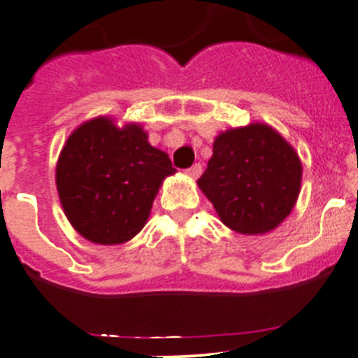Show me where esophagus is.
I'll return each instance as SVG.
<instances>
[{
	"mask_svg": "<svg viewBox=\"0 0 358 358\" xmlns=\"http://www.w3.org/2000/svg\"><path fill=\"white\" fill-rule=\"evenodd\" d=\"M185 173H187V176H189V178L196 180L199 175H201V166H199V164H194V166L189 167Z\"/></svg>",
	"mask_w": 358,
	"mask_h": 358,
	"instance_id": "1",
	"label": "esophagus"
}]
</instances>
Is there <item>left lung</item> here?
<instances>
[{
  "label": "left lung",
  "instance_id": "obj_1",
  "mask_svg": "<svg viewBox=\"0 0 358 358\" xmlns=\"http://www.w3.org/2000/svg\"><path fill=\"white\" fill-rule=\"evenodd\" d=\"M301 175V160L282 134L266 123H251L215 137L198 187L224 227L243 235H264L292 212Z\"/></svg>",
  "mask_w": 358,
  "mask_h": 358
}]
</instances>
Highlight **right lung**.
<instances>
[{"label": "right lung", "mask_w": 358, "mask_h": 358, "mask_svg": "<svg viewBox=\"0 0 358 358\" xmlns=\"http://www.w3.org/2000/svg\"><path fill=\"white\" fill-rule=\"evenodd\" d=\"M176 169L141 123L83 121L60 150L55 182L71 227L103 246L124 244L148 223L153 199Z\"/></svg>", "instance_id": "1"}]
</instances>
